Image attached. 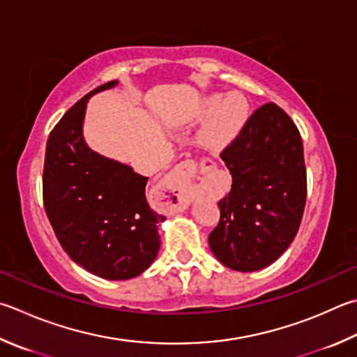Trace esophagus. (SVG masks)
I'll return each instance as SVG.
<instances>
[{"label":"esophagus","instance_id":"obj_1","mask_svg":"<svg viewBox=\"0 0 357 357\" xmlns=\"http://www.w3.org/2000/svg\"><path fill=\"white\" fill-rule=\"evenodd\" d=\"M213 167H215V162H213L212 159H203V162H201V168H203V170H211V168H213ZM193 168H195V162L185 160L178 167V170L174 172V174H176L178 178H185L192 173Z\"/></svg>","mask_w":357,"mask_h":357}]
</instances>
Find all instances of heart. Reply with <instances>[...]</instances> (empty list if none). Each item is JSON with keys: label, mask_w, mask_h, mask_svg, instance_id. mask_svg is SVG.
Returning a JSON list of instances; mask_svg holds the SVG:
<instances>
[{"label": "heart", "mask_w": 357, "mask_h": 357, "mask_svg": "<svg viewBox=\"0 0 357 357\" xmlns=\"http://www.w3.org/2000/svg\"><path fill=\"white\" fill-rule=\"evenodd\" d=\"M203 112L211 119L203 128V140L207 145H226L241 132L248 119V102L238 93L212 95L204 101Z\"/></svg>", "instance_id": "heart-1"}]
</instances>
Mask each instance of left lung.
Wrapping results in <instances>:
<instances>
[{"label":"left lung","mask_w":357,"mask_h":357,"mask_svg":"<svg viewBox=\"0 0 357 357\" xmlns=\"http://www.w3.org/2000/svg\"><path fill=\"white\" fill-rule=\"evenodd\" d=\"M220 158L232 185L218 201L209 246L226 267L261 270L289 248L301 225L307 178L300 131L280 106L267 102Z\"/></svg>","instance_id":"1"}]
</instances>
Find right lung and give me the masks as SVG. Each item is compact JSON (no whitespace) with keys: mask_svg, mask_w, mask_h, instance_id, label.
Wrapping results in <instances>:
<instances>
[{"mask_svg":"<svg viewBox=\"0 0 357 357\" xmlns=\"http://www.w3.org/2000/svg\"><path fill=\"white\" fill-rule=\"evenodd\" d=\"M76 102L50 132L43 165V206L71 261L105 280H131L150 267L159 251L158 225L146 203V176L90 150L82 120L90 95Z\"/></svg>","mask_w":357,"mask_h":357,"instance_id":"right-lung-1","label":"right lung"}]
</instances>
